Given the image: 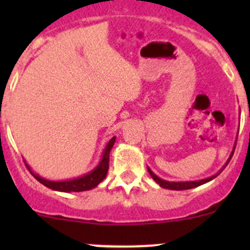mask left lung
<instances>
[{
	"label": "left lung",
	"instance_id": "left-lung-1",
	"mask_svg": "<svg viewBox=\"0 0 250 250\" xmlns=\"http://www.w3.org/2000/svg\"><path fill=\"white\" fill-rule=\"evenodd\" d=\"M232 155H233V152L231 153V156H230V158H229L228 163L230 162V160H231V157H232ZM228 163H226V165H228ZM224 168H225V167H224ZM224 168H223V169H220V172L216 173L215 175L210 176V178H207V179H203V180H198V181H180V183H172V181L163 180V179L158 178V176L156 175V174L153 173L152 170L150 169V168H147V170H148V173H150V175L152 176L153 180H155L156 183H157L158 185L161 186V188H168V190H188V188H197V186L203 185V184H206V183H208V181L213 180L214 178H216V176H218L219 174L223 172Z\"/></svg>",
	"mask_w": 250,
	"mask_h": 250
}]
</instances>
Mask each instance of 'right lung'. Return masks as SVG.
I'll list each match as a JSON object with an SVG mask.
<instances>
[{"mask_svg": "<svg viewBox=\"0 0 250 250\" xmlns=\"http://www.w3.org/2000/svg\"><path fill=\"white\" fill-rule=\"evenodd\" d=\"M116 137L111 138V140L107 143L106 147H105L104 153H103V158L100 161L99 165L88 174L81 176V178L72 179V180H64V181H52L47 180V179L41 178L40 175L35 174L30 169L29 166L26 165L27 169L30 170V173L35 176L36 180H39L40 183L43 184L44 186H47L48 188H52L55 191H62V192H81V191H87L92 190L95 186L99 185V183H102L103 180L106 176L107 170H109V157H110V151L112 148L113 144H115Z\"/></svg>", "mask_w": 250, "mask_h": 250, "instance_id": "1", "label": "right lung"}]
</instances>
